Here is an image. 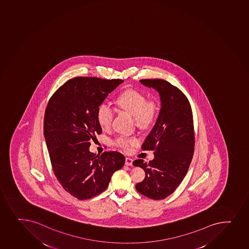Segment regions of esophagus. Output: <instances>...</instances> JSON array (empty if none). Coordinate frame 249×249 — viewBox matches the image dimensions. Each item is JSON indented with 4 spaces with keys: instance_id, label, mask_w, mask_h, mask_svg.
<instances>
[{
    "instance_id": "1",
    "label": "esophagus",
    "mask_w": 249,
    "mask_h": 249,
    "mask_svg": "<svg viewBox=\"0 0 249 249\" xmlns=\"http://www.w3.org/2000/svg\"><path fill=\"white\" fill-rule=\"evenodd\" d=\"M125 165L128 166L133 165V159H131L129 157H126L125 158Z\"/></svg>"
}]
</instances>
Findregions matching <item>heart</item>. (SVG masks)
<instances>
[{
  "mask_svg": "<svg viewBox=\"0 0 249 249\" xmlns=\"http://www.w3.org/2000/svg\"><path fill=\"white\" fill-rule=\"evenodd\" d=\"M116 103L121 109L134 117L137 125L147 127L154 121L157 107L154 102H147L146 97L134 90H126L119 95ZM114 110L107 103H102L97 109V121L102 128H108L112 122ZM137 139L128 137H121L116 140L119 147L128 148L137 143Z\"/></svg>",
  "mask_w": 249,
  "mask_h": 249,
  "instance_id": "obj_1",
  "label": "heart"
}]
</instances>
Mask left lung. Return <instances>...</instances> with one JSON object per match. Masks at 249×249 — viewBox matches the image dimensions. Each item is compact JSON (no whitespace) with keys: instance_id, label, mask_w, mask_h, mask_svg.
I'll return each mask as SVG.
<instances>
[{"instance_id":"8db88e82","label":"left lung","mask_w":249,"mask_h":249,"mask_svg":"<svg viewBox=\"0 0 249 249\" xmlns=\"http://www.w3.org/2000/svg\"><path fill=\"white\" fill-rule=\"evenodd\" d=\"M144 86L160 96V109L153 128L142 145L155 150L154 159L133 164L143 169L145 178L136 184L144 196L154 200L167 197L180 184L194 156V119L189 100L181 90L163 79H142Z\"/></svg>"}]
</instances>
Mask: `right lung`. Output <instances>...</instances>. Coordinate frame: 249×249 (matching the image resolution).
I'll list each match as a JSON object with an SVG mask.
<instances>
[{
  "label": "right lung",
  "instance_id": "1",
  "mask_svg": "<svg viewBox=\"0 0 249 249\" xmlns=\"http://www.w3.org/2000/svg\"><path fill=\"white\" fill-rule=\"evenodd\" d=\"M123 82L73 78L47 104L43 133L53 171L63 189L79 200L106 190L113 174L124 165L125 157L120 152L96 156L89 151L91 139L102 134L97 109Z\"/></svg>",
  "mask_w": 249,
  "mask_h": 249
}]
</instances>
